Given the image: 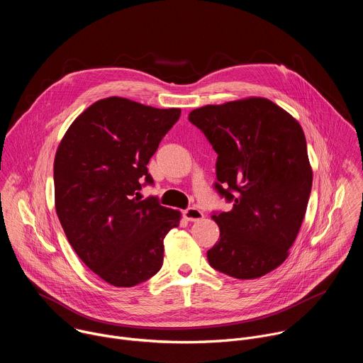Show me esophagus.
Listing matches in <instances>:
<instances>
[{"label": "esophagus", "mask_w": 363, "mask_h": 363, "mask_svg": "<svg viewBox=\"0 0 363 363\" xmlns=\"http://www.w3.org/2000/svg\"><path fill=\"white\" fill-rule=\"evenodd\" d=\"M184 218L186 221H199L203 218V213L198 208H188L184 211Z\"/></svg>", "instance_id": "obj_1"}]
</instances>
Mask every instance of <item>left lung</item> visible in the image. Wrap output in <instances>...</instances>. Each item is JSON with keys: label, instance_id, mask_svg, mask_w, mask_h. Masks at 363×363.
Wrapping results in <instances>:
<instances>
[{"label": "left lung", "instance_id": "8db88e82", "mask_svg": "<svg viewBox=\"0 0 363 363\" xmlns=\"http://www.w3.org/2000/svg\"><path fill=\"white\" fill-rule=\"evenodd\" d=\"M189 122L218 153L216 188L233 201L213 216L220 241L206 252L210 266L240 280L273 272L289 257L312 191L300 123L266 97L206 105Z\"/></svg>", "mask_w": 363, "mask_h": 363}]
</instances>
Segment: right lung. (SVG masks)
Segmentation results:
<instances>
[{"mask_svg": "<svg viewBox=\"0 0 363 363\" xmlns=\"http://www.w3.org/2000/svg\"><path fill=\"white\" fill-rule=\"evenodd\" d=\"M181 109H157L125 97L94 101L69 126L55 158V203L80 260L115 287L157 274L164 238L181 213L138 196L147 162L179 119Z\"/></svg>", "mask_w": 363, "mask_h": 363, "instance_id": "right-lung-1", "label": "right lung"}]
</instances>
